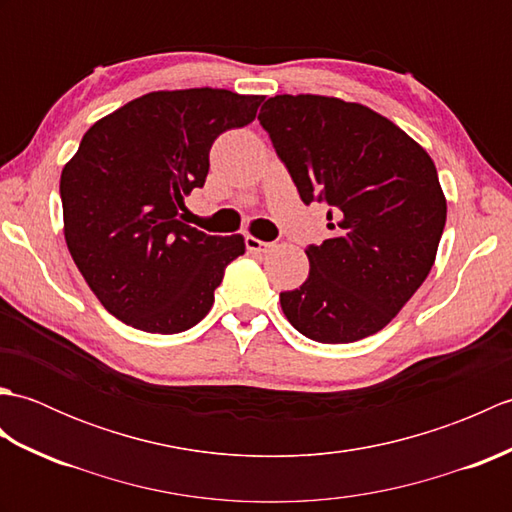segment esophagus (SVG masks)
<instances>
[{
    "label": "esophagus",
    "instance_id": "1",
    "mask_svg": "<svg viewBox=\"0 0 512 512\" xmlns=\"http://www.w3.org/2000/svg\"><path fill=\"white\" fill-rule=\"evenodd\" d=\"M246 248L250 250V253H266V250L273 246V244H268V242H262V239H257V237H246Z\"/></svg>",
    "mask_w": 512,
    "mask_h": 512
}]
</instances>
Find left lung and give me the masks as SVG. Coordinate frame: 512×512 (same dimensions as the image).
Wrapping results in <instances>:
<instances>
[{
	"label": "left lung",
	"instance_id": "obj_1",
	"mask_svg": "<svg viewBox=\"0 0 512 512\" xmlns=\"http://www.w3.org/2000/svg\"><path fill=\"white\" fill-rule=\"evenodd\" d=\"M301 200L328 204L332 237L310 244V275L281 292L292 328L319 343L376 334L436 262L447 222L438 171L416 140L365 105L281 94L259 112Z\"/></svg>",
	"mask_w": 512,
	"mask_h": 512
}]
</instances>
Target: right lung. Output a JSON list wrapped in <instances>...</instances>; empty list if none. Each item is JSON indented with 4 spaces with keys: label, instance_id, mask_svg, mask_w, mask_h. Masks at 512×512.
I'll list each match as a JSON object with an SVG mask.
<instances>
[{
    "label": "right lung",
    "instance_id": "1",
    "mask_svg": "<svg viewBox=\"0 0 512 512\" xmlns=\"http://www.w3.org/2000/svg\"><path fill=\"white\" fill-rule=\"evenodd\" d=\"M264 96L228 90L151 92L85 132L63 167V233L103 308L136 330L178 334L213 306L244 237L180 222L184 195L204 187L226 129L255 121Z\"/></svg>",
    "mask_w": 512,
    "mask_h": 512
}]
</instances>
